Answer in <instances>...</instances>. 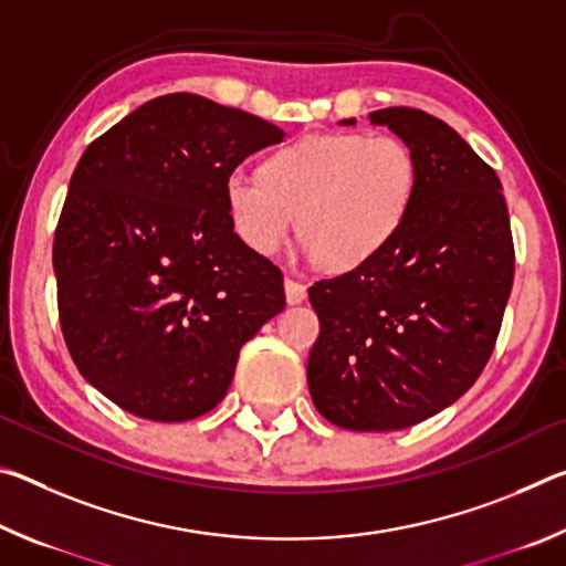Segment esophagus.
Listing matches in <instances>:
<instances>
[{
    "instance_id": "obj_1",
    "label": "esophagus",
    "mask_w": 566,
    "mask_h": 566,
    "mask_svg": "<svg viewBox=\"0 0 566 566\" xmlns=\"http://www.w3.org/2000/svg\"><path fill=\"white\" fill-rule=\"evenodd\" d=\"M284 292H286V302H290V304H300V302L306 300V286L300 280H294V276H290V274L284 276Z\"/></svg>"
}]
</instances>
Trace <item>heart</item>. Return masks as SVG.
<instances>
[{
	"label": "heart",
	"mask_w": 566,
	"mask_h": 566,
	"mask_svg": "<svg viewBox=\"0 0 566 566\" xmlns=\"http://www.w3.org/2000/svg\"><path fill=\"white\" fill-rule=\"evenodd\" d=\"M417 179L415 155L391 134H306L274 149L260 175L232 171L224 205L252 252L276 254L296 224L306 254L332 272H352L401 232Z\"/></svg>",
	"instance_id": "1"
}]
</instances>
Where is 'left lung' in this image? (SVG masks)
<instances>
[{"label": "left lung", "instance_id": "8db88e82", "mask_svg": "<svg viewBox=\"0 0 566 566\" xmlns=\"http://www.w3.org/2000/svg\"><path fill=\"white\" fill-rule=\"evenodd\" d=\"M369 122L415 155V205L377 260L310 286L319 337L306 381L332 424L395 432L482 375L512 292L514 242L500 177L449 124L409 107Z\"/></svg>", "mask_w": 566, "mask_h": 566}]
</instances>
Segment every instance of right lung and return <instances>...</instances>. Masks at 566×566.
Segmentation results:
<instances>
[{"instance_id":"1","label":"right lung","mask_w":566,"mask_h":566,"mask_svg":"<svg viewBox=\"0 0 566 566\" xmlns=\"http://www.w3.org/2000/svg\"><path fill=\"white\" fill-rule=\"evenodd\" d=\"M284 132L189 92L127 114L84 149L52 262L76 369L124 411L207 415L242 344L284 310L280 266L237 237L224 179Z\"/></svg>"}]
</instances>
